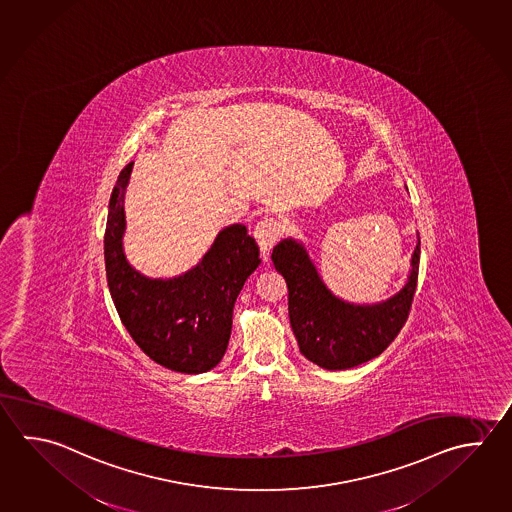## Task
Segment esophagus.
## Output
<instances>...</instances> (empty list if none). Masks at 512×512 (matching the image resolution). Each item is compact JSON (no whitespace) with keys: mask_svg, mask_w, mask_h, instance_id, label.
Segmentation results:
<instances>
[{"mask_svg":"<svg viewBox=\"0 0 512 512\" xmlns=\"http://www.w3.org/2000/svg\"><path fill=\"white\" fill-rule=\"evenodd\" d=\"M279 224L277 221H273L271 217H264L261 221L255 224V230H253V237L261 248L262 257L266 259L268 253H270L271 246L279 239Z\"/></svg>","mask_w":512,"mask_h":512,"instance_id":"esophagus-1","label":"esophagus"}]
</instances>
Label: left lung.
Instances as JSON below:
<instances>
[{
	"instance_id": "8db88e82",
	"label": "left lung",
	"mask_w": 512,
	"mask_h": 512,
	"mask_svg": "<svg viewBox=\"0 0 512 512\" xmlns=\"http://www.w3.org/2000/svg\"><path fill=\"white\" fill-rule=\"evenodd\" d=\"M271 261L288 286L291 329L300 353L317 366L337 371L378 357L404 328L418 282L420 241L407 284L395 297L373 306H355L331 295L304 246L293 239L280 241Z\"/></svg>"
}]
</instances>
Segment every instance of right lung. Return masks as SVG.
<instances>
[{"label":"right lung","mask_w":512,"mask_h":512,"mask_svg":"<svg viewBox=\"0 0 512 512\" xmlns=\"http://www.w3.org/2000/svg\"><path fill=\"white\" fill-rule=\"evenodd\" d=\"M134 163L117 177L108 204V290L135 344L159 366L197 375L221 362L232 333L233 306L257 266L259 246L246 226L224 228L193 270L177 279H146L126 262L125 188Z\"/></svg>","instance_id":"1"}]
</instances>
